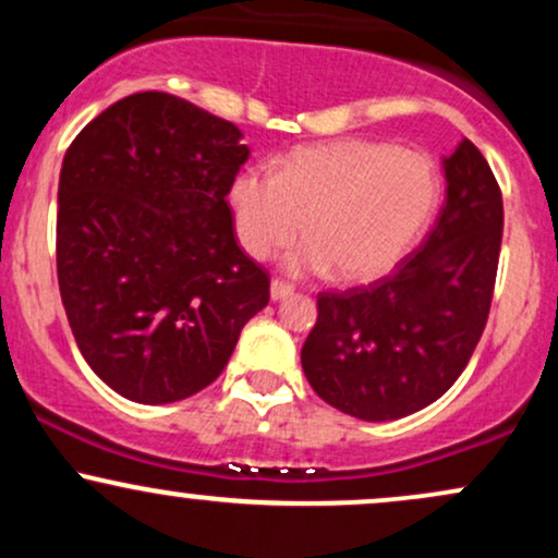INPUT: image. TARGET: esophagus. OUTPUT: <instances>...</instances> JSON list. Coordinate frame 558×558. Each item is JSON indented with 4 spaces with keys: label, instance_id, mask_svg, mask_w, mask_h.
<instances>
[{
    "label": "esophagus",
    "instance_id": "obj_1",
    "mask_svg": "<svg viewBox=\"0 0 558 558\" xmlns=\"http://www.w3.org/2000/svg\"><path fill=\"white\" fill-rule=\"evenodd\" d=\"M288 296H293V286L283 283V280H272V283H270V299L280 301V299H288Z\"/></svg>",
    "mask_w": 558,
    "mask_h": 558
}]
</instances>
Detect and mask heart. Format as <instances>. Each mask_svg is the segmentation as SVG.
I'll use <instances>...</instances> for the list:
<instances>
[{
	"mask_svg": "<svg viewBox=\"0 0 558 558\" xmlns=\"http://www.w3.org/2000/svg\"><path fill=\"white\" fill-rule=\"evenodd\" d=\"M440 181L420 151L375 141H336L293 151L278 170L248 168L230 185L235 235L243 252L267 259L301 233L291 272L373 280L420 239L435 213Z\"/></svg>",
	"mask_w": 558,
	"mask_h": 558,
	"instance_id": "obj_1",
	"label": "heart"
}]
</instances>
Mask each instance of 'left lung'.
I'll return each mask as SVG.
<instances>
[{
	"label": "left lung",
	"instance_id": "8db88e82",
	"mask_svg": "<svg viewBox=\"0 0 558 558\" xmlns=\"http://www.w3.org/2000/svg\"><path fill=\"white\" fill-rule=\"evenodd\" d=\"M444 172L438 220L393 275L317 296L301 367L319 399L356 420H399L440 399L488 323L501 189L470 138L444 157Z\"/></svg>",
	"mask_w": 558,
	"mask_h": 558
}]
</instances>
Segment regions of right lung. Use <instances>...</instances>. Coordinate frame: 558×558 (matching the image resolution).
<instances>
[{"label": "right lung", "mask_w": 558, "mask_h": 558, "mask_svg": "<svg viewBox=\"0 0 558 558\" xmlns=\"http://www.w3.org/2000/svg\"><path fill=\"white\" fill-rule=\"evenodd\" d=\"M241 131L165 92L131 94L70 144L57 191V280L83 360L136 403L217 380L270 278L235 243Z\"/></svg>", "instance_id": "add662e5"}]
</instances>
